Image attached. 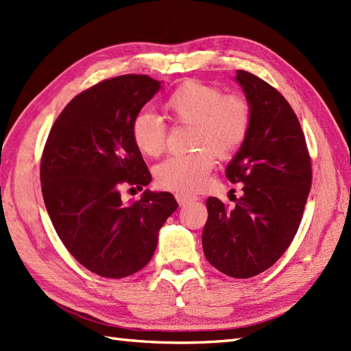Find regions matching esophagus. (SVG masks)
Wrapping results in <instances>:
<instances>
[{
  "label": "esophagus",
  "mask_w": 351,
  "mask_h": 351,
  "mask_svg": "<svg viewBox=\"0 0 351 351\" xmlns=\"http://www.w3.org/2000/svg\"><path fill=\"white\" fill-rule=\"evenodd\" d=\"M175 197H176V200H178V204H180L181 206H182V205H187V204H190V202H195V200L197 199L196 196L187 195V193H176Z\"/></svg>",
  "instance_id": "obj_1"
}]
</instances>
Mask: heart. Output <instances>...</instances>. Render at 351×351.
Wrapping results in <instances>:
<instances>
[{
    "instance_id": "obj_1",
    "label": "heart",
    "mask_w": 351,
    "mask_h": 351,
    "mask_svg": "<svg viewBox=\"0 0 351 351\" xmlns=\"http://www.w3.org/2000/svg\"><path fill=\"white\" fill-rule=\"evenodd\" d=\"M162 110L173 123L190 125V146L195 151L171 155L155 169L161 189L193 193L202 189L214 167L215 155L229 158L247 138L252 126L250 102L219 86L189 80L178 86ZM131 137L138 151L158 156L166 147L167 126L160 116L141 111L131 122Z\"/></svg>"
}]
</instances>
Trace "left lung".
Wrapping results in <instances>:
<instances>
[{"mask_svg":"<svg viewBox=\"0 0 351 351\" xmlns=\"http://www.w3.org/2000/svg\"><path fill=\"white\" fill-rule=\"evenodd\" d=\"M252 106L244 145L226 167L243 196L229 208L208 197L202 234L205 258L230 278L247 279L270 268L294 240L312 184L306 140L288 101L264 80L237 71Z\"/></svg>","mask_w":351,"mask_h":351,"instance_id":"8db88e82","label":"left lung"}]
</instances>
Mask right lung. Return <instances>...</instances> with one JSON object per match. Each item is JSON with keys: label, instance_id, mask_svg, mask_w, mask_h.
<instances>
[{"label": "right lung", "instance_id": "add662e5", "mask_svg": "<svg viewBox=\"0 0 351 351\" xmlns=\"http://www.w3.org/2000/svg\"><path fill=\"white\" fill-rule=\"evenodd\" d=\"M158 90L160 81L147 75L104 80L63 108L43 147L42 195L52 225L71 255L102 278L141 270L178 208L166 191H145L131 204L121 196L123 185L141 190L152 180L131 122Z\"/></svg>", "mask_w": 351, "mask_h": 351}]
</instances>
